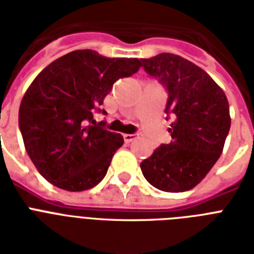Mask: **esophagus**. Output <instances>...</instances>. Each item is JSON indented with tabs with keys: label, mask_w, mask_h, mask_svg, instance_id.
<instances>
[{
	"label": "esophagus",
	"mask_w": 254,
	"mask_h": 254,
	"mask_svg": "<svg viewBox=\"0 0 254 254\" xmlns=\"http://www.w3.org/2000/svg\"><path fill=\"white\" fill-rule=\"evenodd\" d=\"M137 137H138V134H124V141L127 143H129L131 142V141H134Z\"/></svg>",
	"instance_id": "1"
}]
</instances>
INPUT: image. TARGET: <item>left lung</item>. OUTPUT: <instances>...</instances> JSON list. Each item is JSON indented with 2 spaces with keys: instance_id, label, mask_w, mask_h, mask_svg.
I'll return each instance as SVG.
<instances>
[{
  "instance_id": "obj_1",
  "label": "left lung",
  "mask_w": 254,
  "mask_h": 254,
  "mask_svg": "<svg viewBox=\"0 0 254 254\" xmlns=\"http://www.w3.org/2000/svg\"><path fill=\"white\" fill-rule=\"evenodd\" d=\"M167 92L171 142L141 162L145 179L166 192L189 191L216 163L231 127L227 96L208 73L185 58L162 53L141 59Z\"/></svg>"
}]
</instances>
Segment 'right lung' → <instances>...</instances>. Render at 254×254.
I'll list each match as a JSON object with an SVG mask.
<instances>
[{"instance_id":"right-lung-1","label":"right lung","mask_w":254,"mask_h":254,"mask_svg":"<svg viewBox=\"0 0 254 254\" xmlns=\"http://www.w3.org/2000/svg\"><path fill=\"white\" fill-rule=\"evenodd\" d=\"M138 59L105 58L76 50L54 61L26 91L18 124L30 159L46 181L67 191H84L103 181L113 154L123 146L107 130L100 109L115 81L141 67Z\"/></svg>"}]
</instances>
